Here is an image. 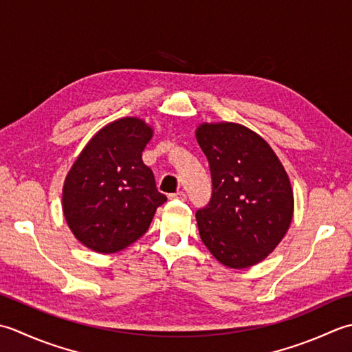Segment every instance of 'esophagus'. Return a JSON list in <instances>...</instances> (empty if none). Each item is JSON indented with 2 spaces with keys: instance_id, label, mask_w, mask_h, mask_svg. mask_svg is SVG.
<instances>
[{
  "instance_id": "obj_1",
  "label": "esophagus",
  "mask_w": 352,
  "mask_h": 352,
  "mask_svg": "<svg viewBox=\"0 0 352 352\" xmlns=\"http://www.w3.org/2000/svg\"><path fill=\"white\" fill-rule=\"evenodd\" d=\"M171 200H175V199H177V200H186V195L184 191H177V192H173V195H170L168 196Z\"/></svg>"
}]
</instances>
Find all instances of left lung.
Listing matches in <instances>:
<instances>
[{
	"instance_id": "left-lung-1",
	"label": "left lung",
	"mask_w": 352,
	"mask_h": 352,
	"mask_svg": "<svg viewBox=\"0 0 352 352\" xmlns=\"http://www.w3.org/2000/svg\"><path fill=\"white\" fill-rule=\"evenodd\" d=\"M196 138L212 179L210 202L196 212L200 239L225 266H254L292 223L289 176L267 142L245 126L206 123Z\"/></svg>"
}]
</instances>
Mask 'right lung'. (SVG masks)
<instances>
[{"label":"right lung","mask_w":352,"mask_h":352,"mask_svg":"<svg viewBox=\"0 0 352 352\" xmlns=\"http://www.w3.org/2000/svg\"><path fill=\"white\" fill-rule=\"evenodd\" d=\"M152 129L121 118L94 135L63 185V214L76 239L96 252L113 254L144 234L167 197L141 160Z\"/></svg>","instance_id":"1"}]
</instances>
